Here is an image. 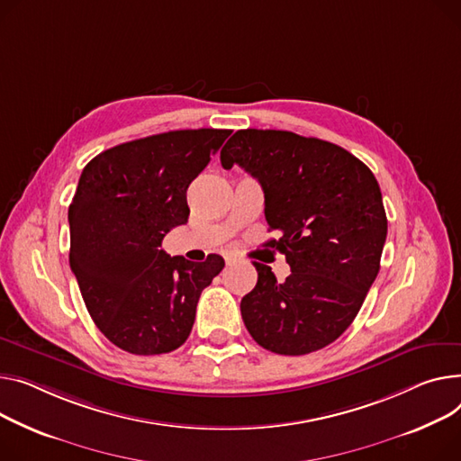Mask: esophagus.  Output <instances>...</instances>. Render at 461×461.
Masks as SVG:
<instances>
[{"instance_id": "esophagus-1", "label": "esophagus", "mask_w": 461, "mask_h": 461, "mask_svg": "<svg viewBox=\"0 0 461 461\" xmlns=\"http://www.w3.org/2000/svg\"><path fill=\"white\" fill-rule=\"evenodd\" d=\"M222 256H224V259H226L228 265H233V263L240 261V256H239L237 252H233V250H226Z\"/></svg>"}]
</instances>
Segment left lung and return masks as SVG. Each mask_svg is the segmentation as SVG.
Masks as SVG:
<instances>
[{
	"mask_svg": "<svg viewBox=\"0 0 461 461\" xmlns=\"http://www.w3.org/2000/svg\"><path fill=\"white\" fill-rule=\"evenodd\" d=\"M224 168L252 174L265 193L268 247L291 274L278 284L256 263L258 284L240 300L244 326L263 348L302 356L333 343L375 284L387 237L380 185L345 148L280 130H239L221 151Z\"/></svg>",
	"mask_w": 461,
	"mask_h": 461,
	"instance_id": "8db88e82",
	"label": "left lung"
}]
</instances>
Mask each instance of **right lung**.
Listing matches in <instances>:
<instances>
[{
  "mask_svg": "<svg viewBox=\"0 0 461 461\" xmlns=\"http://www.w3.org/2000/svg\"><path fill=\"white\" fill-rule=\"evenodd\" d=\"M230 130H177L118 144L81 172L68 207L70 268L86 310L118 348L167 354L187 341L202 291L224 268L170 258L161 242L189 219L187 189Z\"/></svg>",
  "mask_w": 461,
  "mask_h": 461,
  "instance_id": "right-lung-1",
  "label": "right lung"
}]
</instances>
